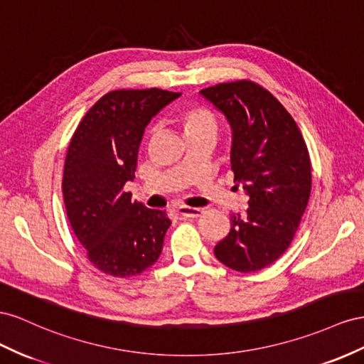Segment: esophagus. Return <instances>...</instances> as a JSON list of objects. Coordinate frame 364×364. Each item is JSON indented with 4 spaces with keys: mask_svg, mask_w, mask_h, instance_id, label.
I'll return each mask as SVG.
<instances>
[{
    "mask_svg": "<svg viewBox=\"0 0 364 364\" xmlns=\"http://www.w3.org/2000/svg\"><path fill=\"white\" fill-rule=\"evenodd\" d=\"M176 212H178V215L181 218H198L204 213L203 209H196V207H188V205H181L176 209Z\"/></svg>",
    "mask_w": 364,
    "mask_h": 364,
    "instance_id": "1",
    "label": "esophagus"
}]
</instances>
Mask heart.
I'll use <instances>...</instances> for the list:
<instances>
[{"mask_svg":"<svg viewBox=\"0 0 364 364\" xmlns=\"http://www.w3.org/2000/svg\"><path fill=\"white\" fill-rule=\"evenodd\" d=\"M176 122H178L186 137L203 132L215 134L218 127L215 114L200 105H189L181 108L178 114H176Z\"/></svg>","mask_w":364,"mask_h":364,"instance_id":"obj_1","label":"heart"}]
</instances>
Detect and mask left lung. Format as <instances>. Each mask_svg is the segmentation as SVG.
Segmentation results:
<instances>
[{"label": "left lung", "mask_w": 364, "mask_h": 364, "mask_svg": "<svg viewBox=\"0 0 364 364\" xmlns=\"http://www.w3.org/2000/svg\"><path fill=\"white\" fill-rule=\"evenodd\" d=\"M232 128L235 183L248 195L245 215L215 245L225 267L252 273L276 262L297 232L311 193V160L297 123L272 92L252 80L201 90Z\"/></svg>", "instance_id": "8db88e82"}]
</instances>
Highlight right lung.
Returning a JSON list of instances; mask_svg holds the SVG:
<instances>
[{
  "mask_svg": "<svg viewBox=\"0 0 364 364\" xmlns=\"http://www.w3.org/2000/svg\"><path fill=\"white\" fill-rule=\"evenodd\" d=\"M176 97L180 92L160 88L109 91L73 134L62 193L73 232L102 273L137 276L160 257L171 220L132 201L123 188L136 178L144 128Z\"/></svg>",
  "mask_w": 364,
  "mask_h": 364,
  "instance_id": "obj_1",
  "label": "right lung"
}]
</instances>
